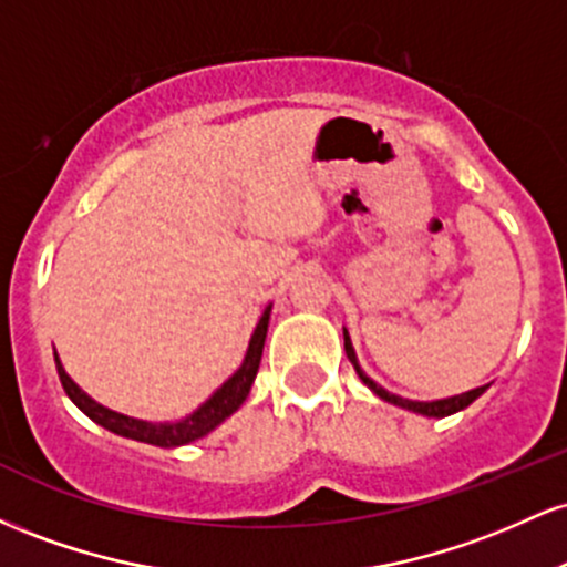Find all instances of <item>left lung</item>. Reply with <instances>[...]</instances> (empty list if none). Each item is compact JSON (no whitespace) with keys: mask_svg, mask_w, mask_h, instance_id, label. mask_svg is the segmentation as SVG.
Listing matches in <instances>:
<instances>
[{"mask_svg":"<svg viewBox=\"0 0 567 567\" xmlns=\"http://www.w3.org/2000/svg\"><path fill=\"white\" fill-rule=\"evenodd\" d=\"M343 349H347V357H349V362L351 365H354V370H357V375H360L362 379V383H365L368 389H373L375 394L381 396V400H386V402H392V405H396V408H405V410H413V413H421V415H429V419H445V415H453V413H458V410H464V408H470L474 400H477L480 394L485 392L487 386H477V389H472V392H464V394H455V396H447V400H434V402H419V400H405V396H396V394H392V392H386V389L383 386H379V383H375L373 379H368L365 373H362V368H360V362H357V354H354V347H351V338H349V333L347 330H343Z\"/></svg>","mask_w":567,"mask_h":567,"instance_id":"1","label":"left lung"}]
</instances>
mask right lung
<instances>
[{"label":"right lung","mask_w":567,"mask_h":567,"mask_svg":"<svg viewBox=\"0 0 567 567\" xmlns=\"http://www.w3.org/2000/svg\"><path fill=\"white\" fill-rule=\"evenodd\" d=\"M269 315H271V306H266L261 320H258L256 330H252L250 347H247V354L237 373H234L231 379L205 402V405H199L192 415H186V419L173 421V424H152V421L130 419V415L114 413V410L97 405L93 396L84 394L82 389L69 379V373L63 370L58 354H55V368H58V375H61L63 389H66V394L71 396V402H74L87 419H93L95 424L109 429V432L120 434V437L146 442V445H157V447L188 445V442L205 437V434H210L218 424H224L234 410L247 400L252 381H256L258 375V365H261L266 330H269Z\"/></svg>","instance_id":"add662e5"}]
</instances>
